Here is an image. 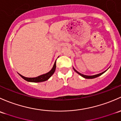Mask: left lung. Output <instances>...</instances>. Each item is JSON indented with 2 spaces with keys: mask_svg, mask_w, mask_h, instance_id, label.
<instances>
[{
  "mask_svg": "<svg viewBox=\"0 0 121 121\" xmlns=\"http://www.w3.org/2000/svg\"><path fill=\"white\" fill-rule=\"evenodd\" d=\"M73 69H74V70L75 71V72H76V73H78V74H80V75L81 76H82V77H83V78H85V79H94V78H97V77L99 76H101V74H103L104 73H105V72L107 70H106L104 71V72H102V73H99V74H95V75H93V76H87V75H84V74H82V73H79V72H78V71L74 69V68H73Z\"/></svg>",
  "mask_w": 121,
  "mask_h": 121,
  "instance_id": "8db88e82",
  "label": "left lung"
}]
</instances>
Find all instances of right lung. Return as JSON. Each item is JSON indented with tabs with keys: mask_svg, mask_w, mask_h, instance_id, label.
Segmentation results:
<instances>
[{
	"mask_svg": "<svg viewBox=\"0 0 121 121\" xmlns=\"http://www.w3.org/2000/svg\"><path fill=\"white\" fill-rule=\"evenodd\" d=\"M56 61L55 62L54 65H53L52 69L49 72L45 73V74H42V75L39 76L38 77H36V78H26V77L21 75V74H19V73H18V74H19V75L23 79H24L25 80L27 81V82H35V83H39V82H45V81L49 79V78L52 76V74L54 73L55 71V69H56Z\"/></svg>",
	"mask_w": 121,
	"mask_h": 121,
	"instance_id": "1",
	"label": "right lung"
}]
</instances>
